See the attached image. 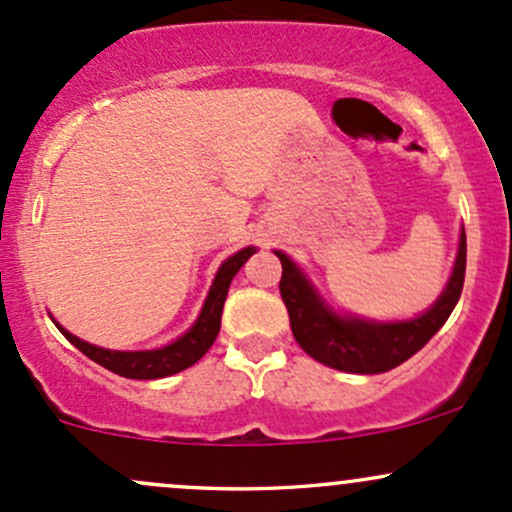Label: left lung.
I'll use <instances>...</instances> for the list:
<instances>
[{
  "instance_id": "left-lung-1",
  "label": "left lung",
  "mask_w": 512,
  "mask_h": 512,
  "mask_svg": "<svg viewBox=\"0 0 512 512\" xmlns=\"http://www.w3.org/2000/svg\"><path fill=\"white\" fill-rule=\"evenodd\" d=\"M279 291L291 320V333L306 355L325 367L350 374H381L411 359L445 325L462 296L466 272V233L459 235L452 274L437 301L425 313L406 320H369L340 313L313 286L306 272L282 250Z\"/></svg>"
}]
</instances>
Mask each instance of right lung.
I'll list each match as a JSON object with an SVG mask.
<instances>
[{
  "label": "right lung",
  "mask_w": 512,
  "mask_h": 512,
  "mask_svg": "<svg viewBox=\"0 0 512 512\" xmlns=\"http://www.w3.org/2000/svg\"><path fill=\"white\" fill-rule=\"evenodd\" d=\"M255 252L257 247H243V250H238L235 255H230L228 260H223L216 277H213L204 306H201L199 316H196L192 323V328H189L187 333L179 335L177 340L167 342V345L162 347H155V350H106V347L92 345V342H84L77 338V335H72L70 330H65L55 318L53 323L58 325L60 333H63L77 350L92 359V362L101 364V367L109 369V372L126 376V379H162V376L184 372V369L199 362V359L209 352L213 340L218 338L228 286L233 282L235 274L240 272V267H243Z\"/></svg>",
  "instance_id": "add662e5"
}]
</instances>
